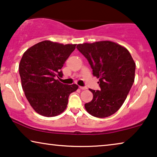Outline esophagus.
<instances>
[{"mask_svg": "<svg viewBox=\"0 0 157 157\" xmlns=\"http://www.w3.org/2000/svg\"><path fill=\"white\" fill-rule=\"evenodd\" d=\"M79 88H80V89H81V90H86V89H87V87H86V86H79Z\"/></svg>", "mask_w": 157, "mask_h": 157, "instance_id": "obj_1", "label": "esophagus"}]
</instances>
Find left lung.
<instances>
[{"label": "left lung", "instance_id": "8db88e82", "mask_svg": "<svg viewBox=\"0 0 157 157\" xmlns=\"http://www.w3.org/2000/svg\"><path fill=\"white\" fill-rule=\"evenodd\" d=\"M76 48L88 60L94 76L99 78L100 89H89L94 96L85 104L86 109L98 118L113 114L124 104L134 81L136 64L130 53L109 40L78 44Z\"/></svg>", "mask_w": 157, "mask_h": 157}]
</instances>
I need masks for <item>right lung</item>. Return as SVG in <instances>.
<instances>
[{"label":"right lung","mask_w":157,"mask_h":157,"mask_svg":"<svg viewBox=\"0 0 157 157\" xmlns=\"http://www.w3.org/2000/svg\"><path fill=\"white\" fill-rule=\"evenodd\" d=\"M76 44H61L44 40L23 53L19 74L25 97L33 109L46 117H55L65 110L68 96L76 91V84H63L61 68Z\"/></svg>","instance_id":"1"}]
</instances>
